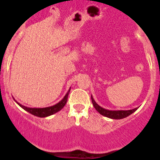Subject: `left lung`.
Returning a JSON list of instances; mask_svg holds the SVG:
<instances>
[{
	"instance_id": "8db88e82",
	"label": "left lung",
	"mask_w": 160,
	"mask_h": 160,
	"mask_svg": "<svg viewBox=\"0 0 160 160\" xmlns=\"http://www.w3.org/2000/svg\"><path fill=\"white\" fill-rule=\"evenodd\" d=\"M92 102L93 106L95 108L97 111L100 114L104 116V117H108L111 119H114V120H120V119H123L125 117H127L128 116L131 115L135 111H137L138 108H134L132 110H128V111H111V110H107L105 108H102L99 106L98 104L95 102V101L93 98V97L91 95Z\"/></svg>"
}]
</instances>
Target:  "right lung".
Segmentation results:
<instances>
[{
	"instance_id": "add662e5",
	"label": "right lung",
	"mask_w": 160,
	"mask_h": 160,
	"mask_svg": "<svg viewBox=\"0 0 160 160\" xmlns=\"http://www.w3.org/2000/svg\"><path fill=\"white\" fill-rule=\"evenodd\" d=\"M70 90H71V88L69 89V90L68 91V92L66 93V95L64 96V98L60 101L59 102L54 104V105L50 106V107H47V108H28L25 107V106L22 105L19 102H17L14 99V101L17 103L22 108H23L25 111H26L28 113H32V114L36 116V117H49V116H51L54 113H57L59 111H61L62 108H64V106L65 105L66 103H67L68 101V94L70 92Z\"/></svg>"
}]
</instances>
